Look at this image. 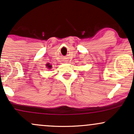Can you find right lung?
Masks as SVG:
<instances>
[{"mask_svg":"<svg viewBox=\"0 0 134 134\" xmlns=\"http://www.w3.org/2000/svg\"><path fill=\"white\" fill-rule=\"evenodd\" d=\"M52 67V66H51V65H48V68H49V69H50V68H52V67Z\"/></svg>","mask_w":134,"mask_h":134,"instance_id":"add662e5","label":"right lung"}]
</instances>
